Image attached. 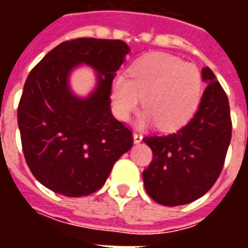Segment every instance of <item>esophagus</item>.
I'll return each instance as SVG.
<instances>
[{
    "mask_svg": "<svg viewBox=\"0 0 248 248\" xmlns=\"http://www.w3.org/2000/svg\"><path fill=\"white\" fill-rule=\"evenodd\" d=\"M133 138H134V143H140V142H142V134H140V133H134L133 134Z\"/></svg>",
    "mask_w": 248,
    "mask_h": 248,
    "instance_id": "esophagus-1",
    "label": "esophagus"
}]
</instances>
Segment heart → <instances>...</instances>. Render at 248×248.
I'll return each instance as SVG.
<instances>
[{"mask_svg":"<svg viewBox=\"0 0 248 248\" xmlns=\"http://www.w3.org/2000/svg\"><path fill=\"white\" fill-rule=\"evenodd\" d=\"M202 92V77L195 66L156 53L135 62L130 78L124 74L114 78L111 103L115 115L127 121L143 98L146 113L140 124L155 122L158 129L177 130L195 114Z\"/></svg>","mask_w":248,"mask_h":248,"instance_id":"heart-1","label":"heart"}]
</instances>
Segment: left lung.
Returning <instances> with one entry per match:
<instances>
[{
    "label": "left lung",
    "instance_id": "left-lung-1",
    "mask_svg": "<svg viewBox=\"0 0 248 248\" xmlns=\"http://www.w3.org/2000/svg\"><path fill=\"white\" fill-rule=\"evenodd\" d=\"M202 78L207 87L191 121L177 133L143 138L153 151L143 171L146 192L163 206L203 197L223 169L232 131L229 98L210 67H203Z\"/></svg>",
    "mask_w": 248,
    "mask_h": 248
}]
</instances>
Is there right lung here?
<instances>
[{"label":"right lung","mask_w":248,"mask_h":248,"mask_svg":"<svg viewBox=\"0 0 248 248\" xmlns=\"http://www.w3.org/2000/svg\"><path fill=\"white\" fill-rule=\"evenodd\" d=\"M129 51L121 40L65 41L26 78L17 113L22 150L31 174L51 191L74 198L95 192L131 149V131L110 108L115 71ZM81 63L98 77L87 98L68 87L70 71Z\"/></svg>","instance_id":"add662e5"}]
</instances>
